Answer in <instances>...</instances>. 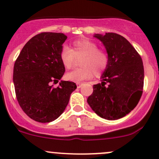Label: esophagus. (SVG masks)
Segmentation results:
<instances>
[{
	"mask_svg": "<svg viewBox=\"0 0 159 159\" xmlns=\"http://www.w3.org/2000/svg\"><path fill=\"white\" fill-rule=\"evenodd\" d=\"M76 85H77V88H78V89H80V88L82 86V84H80V83H77Z\"/></svg>",
	"mask_w": 159,
	"mask_h": 159,
	"instance_id": "obj_1",
	"label": "esophagus"
}]
</instances>
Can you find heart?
Segmentation results:
<instances>
[{"instance_id":"obj_1","label":"heart","mask_w":159,"mask_h":159,"mask_svg":"<svg viewBox=\"0 0 159 159\" xmlns=\"http://www.w3.org/2000/svg\"><path fill=\"white\" fill-rule=\"evenodd\" d=\"M62 65L67 69L74 67L75 58L80 59L79 66L66 75L67 79L80 83L93 76L100 77L108 68L110 57L108 52L98 48V45L87 38L76 40L72 43L71 49L64 45L60 52Z\"/></svg>"}]
</instances>
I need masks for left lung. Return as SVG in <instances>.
<instances>
[{
	"instance_id": "obj_1",
	"label": "left lung",
	"mask_w": 159,
	"mask_h": 159,
	"mask_svg": "<svg viewBox=\"0 0 159 159\" xmlns=\"http://www.w3.org/2000/svg\"><path fill=\"white\" fill-rule=\"evenodd\" d=\"M110 57L102 83L93 85L88 103L98 115L108 120L125 116L139 103L144 87V66L140 54L127 39L115 33L95 34Z\"/></svg>"
}]
</instances>
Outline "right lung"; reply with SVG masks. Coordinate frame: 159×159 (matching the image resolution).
<instances>
[{"mask_svg":"<svg viewBox=\"0 0 159 159\" xmlns=\"http://www.w3.org/2000/svg\"><path fill=\"white\" fill-rule=\"evenodd\" d=\"M67 36L42 32L26 43L14 66V89L20 108L31 119L41 123L58 118L77 86L72 81L58 82L65 71L60 58Z\"/></svg>","mask_w":159,"mask_h":159,"instance_id":"right-lung-1","label":"right lung"}]
</instances>
